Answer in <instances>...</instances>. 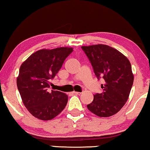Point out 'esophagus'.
I'll use <instances>...</instances> for the list:
<instances>
[{"instance_id": "34e87169", "label": "esophagus", "mask_w": 150, "mask_h": 150, "mask_svg": "<svg viewBox=\"0 0 150 150\" xmlns=\"http://www.w3.org/2000/svg\"><path fill=\"white\" fill-rule=\"evenodd\" d=\"M72 93L75 94V95H79V94H80V93L77 92V91H73V92H72Z\"/></svg>"}]
</instances>
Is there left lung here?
Here are the masks:
<instances>
[{"instance_id":"obj_1","label":"left lung","mask_w":150,"mask_h":150,"mask_svg":"<svg viewBox=\"0 0 150 150\" xmlns=\"http://www.w3.org/2000/svg\"><path fill=\"white\" fill-rule=\"evenodd\" d=\"M91 63L97 78L104 79L102 93L93 96L87 105L99 117H109L118 112L127 101L134 82L130 62L116 49L104 44L81 46Z\"/></svg>"}]
</instances>
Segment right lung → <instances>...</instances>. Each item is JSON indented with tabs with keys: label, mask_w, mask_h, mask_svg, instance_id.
I'll list each match as a JSON object with an SVG mask.
<instances>
[{
	"label": "right lung",
	"mask_w": 150,
	"mask_h": 150,
	"mask_svg": "<svg viewBox=\"0 0 150 150\" xmlns=\"http://www.w3.org/2000/svg\"><path fill=\"white\" fill-rule=\"evenodd\" d=\"M73 48L41 49L32 54L21 66L16 79L22 101L33 116L50 120L66 107L68 96L50 90V80L61 69Z\"/></svg>",
	"instance_id": "1"
}]
</instances>
